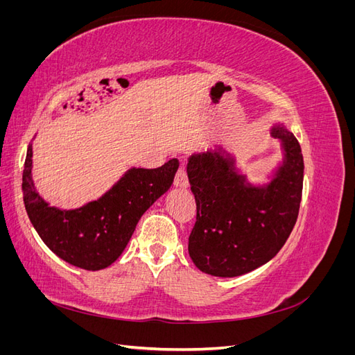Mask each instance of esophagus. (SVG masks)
<instances>
[{
	"instance_id": "obj_1",
	"label": "esophagus",
	"mask_w": 355,
	"mask_h": 355,
	"mask_svg": "<svg viewBox=\"0 0 355 355\" xmlns=\"http://www.w3.org/2000/svg\"><path fill=\"white\" fill-rule=\"evenodd\" d=\"M188 185H189L188 176H187V173H185V170L180 167V168L178 170L176 178H175V187L182 188V189H187V188H188Z\"/></svg>"
}]
</instances>
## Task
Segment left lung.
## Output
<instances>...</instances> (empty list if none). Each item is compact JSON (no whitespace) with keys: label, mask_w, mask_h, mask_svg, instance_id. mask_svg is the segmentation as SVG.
I'll use <instances>...</instances> for the list:
<instances>
[{"label":"left lung","mask_w":355,"mask_h":355,"mask_svg":"<svg viewBox=\"0 0 355 355\" xmlns=\"http://www.w3.org/2000/svg\"><path fill=\"white\" fill-rule=\"evenodd\" d=\"M282 158L266 175L252 182L237 158L214 145L188 158L187 173L197 204V222L188 252L200 271L239 277L270 262L292 232L302 198L304 157L284 123H274Z\"/></svg>","instance_id":"8db88e82"}]
</instances>
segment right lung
I'll return each mask as SVG.
<instances>
[{"mask_svg": "<svg viewBox=\"0 0 355 355\" xmlns=\"http://www.w3.org/2000/svg\"><path fill=\"white\" fill-rule=\"evenodd\" d=\"M32 144L24 167V202L32 227L49 249L87 271L114 263L130 241L142 214L170 189L179 161L158 168L130 167L98 200L59 209L42 198L32 179Z\"/></svg>", "mask_w": 355, "mask_h": 355, "instance_id": "1", "label": "right lung"}]
</instances>
